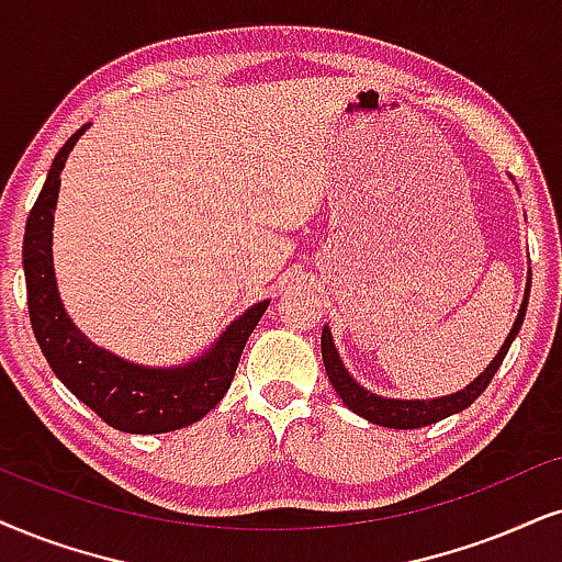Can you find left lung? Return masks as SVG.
I'll return each mask as SVG.
<instances>
[{
    "instance_id": "8db88e82",
    "label": "left lung",
    "mask_w": 562,
    "mask_h": 562,
    "mask_svg": "<svg viewBox=\"0 0 562 562\" xmlns=\"http://www.w3.org/2000/svg\"><path fill=\"white\" fill-rule=\"evenodd\" d=\"M527 303H529V288H527V297H524V303H521V311H518V316H516L514 329H510L508 339L503 342L501 352L495 355L493 363H490L485 368V373H480L477 379L470 383V386L461 389V392L451 394V396H440V400H428V402H425V400L412 402V400H383V396H375L371 392H366V389L358 386V383L352 381V375L345 371L342 360H339L337 350H334L331 334L324 326V331H322V358H324L326 375H329L334 392L339 394V400H342L347 407L355 412V415L366 417L368 423L383 425V428H400V430L425 428V425L443 420V417L453 415V412L467 409L482 392H485L487 383L493 381L495 373H498V368L503 363V358H506L510 342H514L518 329H521L524 314H527Z\"/></svg>"
}]
</instances>
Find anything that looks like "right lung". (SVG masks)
Masks as SVG:
<instances>
[{
    "label": "right lung",
    "mask_w": 562,
    "mask_h": 562,
    "mask_svg": "<svg viewBox=\"0 0 562 562\" xmlns=\"http://www.w3.org/2000/svg\"><path fill=\"white\" fill-rule=\"evenodd\" d=\"M82 132L85 126L67 139V145L54 158L44 189L27 215L23 267L33 334L56 379L111 428L124 432H170L187 428L215 409L231 389L240 352L254 326L265 316L269 301L248 308L225 329L207 355L183 368H142L92 345L64 311L56 293L52 261L54 207L59 196L61 168Z\"/></svg>",
    "instance_id": "obj_1"
}]
</instances>
